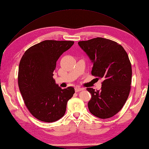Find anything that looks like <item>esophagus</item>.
<instances>
[{"instance_id":"1","label":"esophagus","mask_w":149,"mask_h":149,"mask_svg":"<svg viewBox=\"0 0 149 149\" xmlns=\"http://www.w3.org/2000/svg\"><path fill=\"white\" fill-rule=\"evenodd\" d=\"M75 92L77 93V92H79V91H80L84 90V88H80V87H76V88H75Z\"/></svg>"}]
</instances>
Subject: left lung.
<instances>
[{
  "label": "left lung",
  "mask_w": 149,
  "mask_h": 149,
  "mask_svg": "<svg viewBox=\"0 0 149 149\" xmlns=\"http://www.w3.org/2000/svg\"><path fill=\"white\" fill-rule=\"evenodd\" d=\"M78 44L93 63L91 74L103 80L100 90L86 88L91 94L89 110L100 119L111 118L122 109L130 93L132 70L128 56L121 45L105 38Z\"/></svg>",
  "instance_id": "1"
}]
</instances>
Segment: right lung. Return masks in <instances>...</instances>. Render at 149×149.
Instances as JSON below:
<instances>
[{
    "instance_id": "1",
    "label": "right lung",
    "mask_w": 149,
    "mask_h": 149,
    "mask_svg": "<svg viewBox=\"0 0 149 149\" xmlns=\"http://www.w3.org/2000/svg\"><path fill=\"white\" fill-rule=\"evenodd\" d=\"M74 42L46 40L25 51L20 61L18 85L27 108L41 121L53 122L65 114L73 87L61 89L53 78L57 60Z\"/></svg>"
}]
</instances>
